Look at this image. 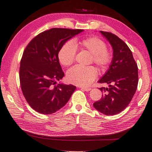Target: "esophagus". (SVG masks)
<instances>
[{
  "label": "esophagus",
  "instance_id": "34e87169",
  "mask_svg": "<svg viewBox=\"0 0 152 152\" xmlns=\"http://www.w3.org/2000/svg\"><path fill=\"white\" fill-rule=\"evenodd\" d=\"M80 88L82 90H83V91H89L91 89V88Z\"/></svg>",
  "mask_w": 152,
  "mask_h": 152
}]
</instances>
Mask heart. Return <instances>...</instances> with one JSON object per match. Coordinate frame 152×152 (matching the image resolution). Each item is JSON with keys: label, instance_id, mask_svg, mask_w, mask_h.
Wrapping results in <instances>:
<instances>
[{"label": "heart", "instance_id": "heart-1", "mask_svg": "<svg viewBox=\"0 0 152 152\" xmlns=\"http://www.w3.org/2000/svg\"><path fill=\"white\" fill-rule=\"evenodd\" d=\"M76 48L88 51L92 54L93 62L101 69H105L111 63L112 55L106 50V44L101 38L93 37L81 40L68 41L58 53V59L63 66L72 64L75 59ZM97 75V70L93 66H74L67 71V81L74 85L86 87L89 86Z\"/></svg>", "mask_w": 152, "mask_h": 152}]
</instances>
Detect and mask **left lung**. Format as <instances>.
Instances as JSON below:
<instances>
[{
  "label": "left lung",
  "instance_id": "obj_1",
  "mask_svg": "<svg viewBox=\"0 0 152 152\" xmlns=\"http://www.w3.org/2000/svg\"><path fill=\"white\" fill-rule=\"evenodd\" d=\"M100 33L110 44L113 57L108 70L98 82L108 83V88H99L104 95L93 103V106L103 114L115 115L127 107L136 92L138 66L132 51L124 41L111 33Z\"/></svg>",
  "mask_w": 152,
  "mask_h": 152
}]
</instances>
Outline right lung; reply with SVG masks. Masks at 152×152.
Listing matches in <instances>:
<instances>
[{
  "mask_svg": "<svg viewBox=\"0 0 152 152\" xmlns=\"http://www.w3.org/2000/svg\"><path fill=\"white\" fill-rule=\"evenodd\" d=\"M82 29L53 28L38 34L23 53L19 69L21 88L31 107L51 114L66 104L76 86L56 84L64 76L58 59L61 46Z\"/></svg>",
  "mask_w": 152,
  "mask_h": 152,
  "instance_id": "right-lung-1",
  "label": "right lung"
}]
</instances>
